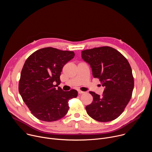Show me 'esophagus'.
<instances>
[{
    "instance_id": "34e87169",
    "label": "esophagus",
    "mask_w": 152,
    "mask_h": 152,
    "mask_svg": "<svg viewBox=\"0 0 152 152\" xmlns=\"http://www.w3.org/2000/svg\"><path fill=\"white\" fill-rule=\"evenodd\" d=\"M78 93H79V94H81L85 93V92H83V91H80V90H78Z\"/></svg>"
}]
</instances>
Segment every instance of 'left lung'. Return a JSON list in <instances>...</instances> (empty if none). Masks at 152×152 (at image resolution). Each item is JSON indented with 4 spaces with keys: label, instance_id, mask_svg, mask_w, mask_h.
<instances>
[{
    "label": "left lung",
    "instance_id": "obj_1",
    "mask_svg": "<svg viewBox=\"0 0 152 152\" xmlns=\"http://www.w3.org/2000/svg\"><path fill=\"white\" fill-rule=\"evenodd\" d=\"M82 58L90 65L93 77L104 86L102 96L90 91L93 100L86 106V113L100 122L116 119L131 100L134 86L129 62L120 52L109 46L83 50Z\"/></svg>",
    "mask_w": 152,
    "mask_h": 152
}]
</instances>
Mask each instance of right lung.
<instances>
[{
  "label": "right lung",
  "mask_w": 152,
  "mask_h": 152,
  "mask_svg": "<svg viewBox=\"0 0 152 152\" xmlns=\"http://www.w3.org/2000/svg\"><path fill=\"white\" fill-rule=\"evenodd\" d=\"M75 56L73 51L49 47L31 54L21 70L18 91L31 113L44 121H55L66 115L69 100L76 90L64 91L59 86L64 66Z\"/></svg>",
  "instance_id": "obj_1"
}]
</instances>
